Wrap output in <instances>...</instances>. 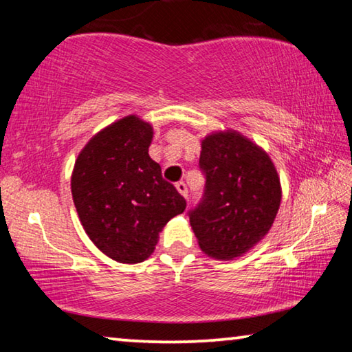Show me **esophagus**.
Here are the masks:
<instances>
[{
    "label": "esophagus",
    "mask_w": 352,
    "mask_h": 352,
    "mask_svg": "<svg viewBox=\"0 0 352 352\" xmlns=\"http://www.w3.org/2000/svg\"><path fill=\"white\" fill-rule=\"evenodd\" d=\"M175 188H177L178 192L183 195L184 199H188V188H186V184H184L183 182H178V183H175Z\"/></svg>",
    "instance_id": "1"
}]
</instances>
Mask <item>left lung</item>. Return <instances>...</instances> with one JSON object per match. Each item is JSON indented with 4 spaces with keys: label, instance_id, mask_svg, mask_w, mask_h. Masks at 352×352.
<instances>
[{
    "label": "left lung",
    "instance_id": "1",
    "mask_svg": "<svg viewBox=\"0 0 352 352\" xmlns=\"http://www.w3.org/2000/svg\"><path fill=\"white\" fill-rule=\"evenodd\" d=\"M204 199L189 222L205 254L231 261L269 233L281 204V183L264 148L236 130L201 140Z\"/></svg>",
    "mask_w": 352,
    "mask_h": 352
}]
</instances>
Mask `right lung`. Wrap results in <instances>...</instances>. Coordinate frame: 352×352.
I'll return each mask as SVG.
<instances>
[{
	"instance_id": "obj_1",
	"label": "right lung",
	"mask_w": 352,
	"mask_h": 352,
	"mask_svg": "<svg viewBox=\"0 0 352 352\" xmlns=\"http://www.w3.org/2000/svg\"><path fill=\"white\" fill-rule=\"evenodd\" d=\"M153 129L129 115L100 130L77 157L71 192L91 242L113 261L138 264L153 253L160 231L186 208L148 157Z\"/></svg>"
}]
</instances>
